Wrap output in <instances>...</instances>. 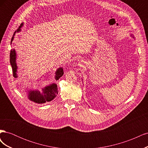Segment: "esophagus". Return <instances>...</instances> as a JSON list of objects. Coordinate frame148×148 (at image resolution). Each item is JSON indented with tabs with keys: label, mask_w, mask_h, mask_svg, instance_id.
I'll use <instances>...</instances> for the list:
<instances>
[{
	"label": "esophagus",
	"mask_w": 148,
	"mask_h": 148,
	"mask_svg": "<svg viewBox=\"0 0 148 148\" xmlns=\"http://www.w3.org/2000/svg\"><path fill=\"white\" fill-rule=\"evenodd\" d=\"M82 62H83L82 61H80V62H79V64H82Z\"/></svg>",
	"instance_id": "1"
}]
</instances>
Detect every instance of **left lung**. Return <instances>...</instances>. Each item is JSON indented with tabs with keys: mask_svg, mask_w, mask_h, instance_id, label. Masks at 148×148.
I'll list each match as a JSON object with an SVG mask.
<instances>
[{
	"mask_svg": "<svg viewBox=\"0 0 148 148\" xmlns=\"http://www.w3.org/2000/svg\"><path fill=\"white\" fill-rule=\"evenodd\" d=\"M131 36H132V35H131ZM132 37H133V38H134V37H133V36H132Z\"/></svg>",
	"mask_w": 148,
	"mask_h": 148,
	"instance_id": "8db88e82",
	"label": "left lung"
}]
</instances>
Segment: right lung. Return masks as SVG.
I'll list each match as a JSON object with an SVG mask.
<instances>
[{
    "label": "right lung",
    "instance_id": "obj_1",
    "mask_svg": "<svg viewBox=\"0 0 148 148\" xmlns=\"http://www.w3.org/2000/svg\"><path fill=\"white\" fill-rule=\"evenodd\" d=\"M23 23H21L18 28L15 31L14 34H13V37L11 40V44L13 41V39H14V36L16 32H19L21 31V28L23 26ZM16 53L15 52V50L14 49H12L10 53V64L12 65V71H13V77L15 78H17V69L18 66L16 65ZM64 75V70L63 68L60 67L56 71V76L55 79L56 80L59 79L62 76ZM57 85L56 83H52L51 84L48 85L47 86H45L44 88H42V92L39 91L38 89L36 90H32L30 89L28 90V99L38 104H44L46 102H50L52 101L54 98L57 96V95L58 94V90H57Z\"/></svg>",
    "mask_w": 148,
    "mask_h": 148
}]
</instances>
